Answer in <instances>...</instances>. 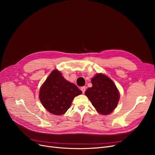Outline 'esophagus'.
I'll list each match as a JSON object with an SVG mask.
<instances>
[{
    "instance_id": "esophagus-1",
    "label": "esophagus",
    "mask_w": 155,
    "mask_h": 155,
    "mask_svg": "<svg viewBox=\"0 0 155 155\" xmlns=\"http://www.w3.org/2000/svg\"><path fill=\"white\" fill-rule=\"evenodd\" d=\"M81 91H82L83 94H84V93H85V91H86V87H82L81 88Z\"/></svg>"
}]
</instances>
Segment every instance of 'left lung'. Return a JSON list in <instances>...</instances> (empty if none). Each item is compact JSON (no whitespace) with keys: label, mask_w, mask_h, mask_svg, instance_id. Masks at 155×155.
Returning a JSON list of instances; mask_svg holds the SVG:
<instances>
[{"label":"left lung","mask_w":155,"mask_h":155,"mask_svg":"<svg viewBox=\"0 0 155 155\" xmlns=\"http://www.w3.org/2000/svg\"><path fill=\"white\" fill-rule=\"evenodd\" d=\"M92 87L85 91V95L96 110L107 115L113 111L118 104L120 95L114 82L107 76L97 74L92 79Z\"/></svg>","instance_id":"obj_1"}]
</instances>
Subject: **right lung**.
Segmentation results:
<instances>
[{
  "instance_id": "obj_1",
  "label": "right lung",
  "mask_w": 155,
  "mask_h": 155,
  "mask_svg": "<svg viewBox=\"0 0 155 155\" xmlns=\"http://www.w3.org/2000/svg\"><path fill=\"white\" fill-rule=\"evenodd\" d=\"M82 92L66 80L58 70H54L42 85L39 99L44 107L55 115L64 114L71 106L74 97Z\"/></svg>"
}]
</instances>
